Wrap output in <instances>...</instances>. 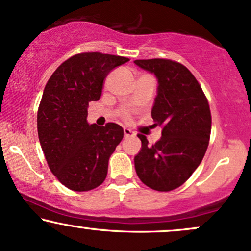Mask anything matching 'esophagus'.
<instances>
[{
  "mask_svg": "<svg viewBox=\"0 0 251 251\" xmlns=\"http://www.w3.org/2000/svg\"><path fill=\"white\" fill-rule=\"evenodd\" d=\"M124 135H125V138H127V137H132V135H134V133L129 128H124Z\"/></svg>",
  "mask_w": 251,
  "mask_h": 251,
  "instance_id": "34e87169",
  "label": "esophagus"
}]
</instances>
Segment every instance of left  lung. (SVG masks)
I'll return each mask as SVG.
<instances>
[{
  "label": "left lung",
  "instance_id": "1",
  "mask_svg": "<svg viewBox=\"0 0 251 251\" xmlns=\"http://www.w3.org/2000/svg\"><path fill=\"white\" fill-rule=\"evenodd\" d=\"M134 64L158 79L152 107L161 138L152 146L143 134L134 156L139 179L150 188L170 192L185 183L201 164L209 143L212 116L207 98L192 72L170 59H137Z\"/></svg>",
  "mask_w": 251,
  "mask_h": 251
}]
</instances>
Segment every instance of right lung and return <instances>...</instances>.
<instances>
[{"instance_id":"right-lung-1","label":"right lung","mask_w":251,"mask_h":251,"mask_svg":"<svg viewBox=\"0 0 251 251\" xmlns=\"http://www.w3.org/2000/svg\"><path fill=\"white\" fill-rule=\"evenodd\" d=\"M128 58L100 52L72 56L48 80L37 113L39 143L51 172L71 191H91L104 182L108 159L124 137L122 126L87 123L90 101L102 81Z\"/></svg>"}]
</instances>
